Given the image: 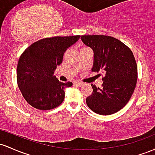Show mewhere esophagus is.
Here are the masks:
<instances>
[{
    "label": "esophagus",
    "instance_id": "1",
    "mask_svg": "<svg viewBox=\"0 0 155 155\" xmlns=\"http://www.w3.org/2000/svg\"><path fill=\"white\" fill-rule=\"evenodd\" d=\"M74 84L77 85V86H83V83L81 82V81H75V82H74Z\"/></svg>",
    "mask_w": 155,
    "mask_h": 155
}]
</instances>
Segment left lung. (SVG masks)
Masks as SVG:
<instances>
[{
  "instance_id": "obj_1",
  "label": "left lung",
  "mask_w": 155,
  "mask_h": 155,
  "mask_svg": "<svg viewBox=\"0 0 155 155\" xmlns=\"http://www.w3.org/2000/svg\"><path fill=\"white\" fill-rule=\"evenodd\" d=\"M81 39L94 50L92 71L104 73L101 88L91 84L87 105L100 115L115 114L129 102L136 86L138 67L133 52L110 36L84 35Z\"/></svg>"
}]
</instances>
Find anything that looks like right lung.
Listing matches in <instances>:
<instances>
[{
  "label": "right lung",
  "instance_id": "add662e5",
  "mask_svg": "<svg viewBox=\"0 0 155 155\" xmlns=\"http://www.w3.org/2000/svg\"><path fill=\"white\" fill-rule=\"evenodd\" d=\"M81 36L45 38L28 47L19 58L17 81L26 102L41 110L58 107L64 100V89L72 82L62 83L54 75L64 53Z\"/></svg>",
  "mask_w": 155,
  "mask_h": 155
}]
</instances>
